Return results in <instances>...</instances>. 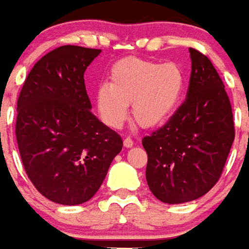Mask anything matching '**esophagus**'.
Here are the masks:
<instances>
[{
    "mask_svg": "<svg viewBox=\"0 0 249 249\" xmlns=\"http://www.w3.org/2000/svg\"><path fill=\"white\" fill-rule=\"evenodd\" d=\"M133 145V140L130 139V137H125L124 139V146H126V148H129V146Z\"/></svg>",
    "mask_w": 249,
    "mask_h": 249,
    "instance_id": "esophagus-1",
    "label": "esophagus"
}]
</instances>
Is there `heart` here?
I'll return each instance as SVG.
<instances>
[{
    "label": "heart",
    "mask_w": 249,
    "mask_h": 249,
    "mask_svg": "<svg viewBox=\"0 0 249 249\" xmlns=\"http://www.w3.org/2000/svg\"><path fill=\"white\" fill-rule=\"evenodd\" d=\"M109 84L98 88L96 101L105 124L119 128L132 114L142 128H156L172 117L183 97L185 74L175 62L128 57L112 66Z\"/></svg>",
    "instance_id": "heart-1"
}]
</instances>
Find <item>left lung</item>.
<instances>
[{
	"label": "left lung",
	"instance_id": "8db88e82",
	"mask_svg": "<svg viewBox=\"0 0 249 249\" xmlns=\"http://www.w3.org/2000/svg\"><path fill=\"white\" fill-rule=\"evenodd\" d=\"M187 98L161 128L142 139L146 183L160 201L201 197L219 181L235 139L232 107L209 58L189 48Z\"/></svg>",
	"mask_w": 249,
	"mask_h": 249
}]
</instances>
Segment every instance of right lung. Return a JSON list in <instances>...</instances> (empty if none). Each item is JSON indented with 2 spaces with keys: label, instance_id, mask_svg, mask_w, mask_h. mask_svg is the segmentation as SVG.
Masks as SVG:
<instances>
[{
  "label": "right lung",
  "instance_id": "right-lung-1",
  "mask_svg": "<svg viewBox=\"0 0 249 249\" xmlns=\"http://www.w3.org/2000/svg\"><path fill=\"white\" fill-rule=\"evenodd\" d=\"M101 49L64 45L41 57L17 100L19 156L36 189L77 205L101 187L123 139L90 112L84 73Z\"/></svg>",
  "mask_w": 249,
  "mask_h": 249
}]
</instances>
